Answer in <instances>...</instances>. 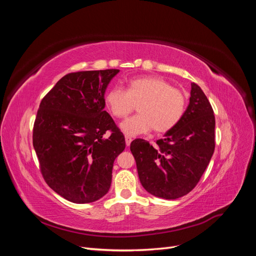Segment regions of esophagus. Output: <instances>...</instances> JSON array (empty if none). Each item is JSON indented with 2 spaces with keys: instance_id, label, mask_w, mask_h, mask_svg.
I'll return each mask as SVG.
<instances>
[{
  "instance_id": "34e87169",
  "label": "esophagus",
  "mask_w": 256,
  "mask_h": 256,
  "mask_svg": "<svg viewBox=\"0 0 256 256\" xmlns=\"http://www.w3.org/2000/svg\"><path fill=\"white\" fill-rule=\"evenodd\" d=\"M125 140H126V145H127V146H130V143H131V141H132V138H131L128 136H125Z\"/></svg>"
}]
</instances>
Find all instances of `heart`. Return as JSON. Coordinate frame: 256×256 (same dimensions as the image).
<instances>
[{"instance_id":"obj_1","label":"heart","mask_w":256,"mask_h":256,"mask_svg":"<svg viewBox=\"0 0 256 256\" xmlns=\"http://www.w3.org/2000/svg\"><path fill=\"white\" fill-rule=\"evenodd\" d=\"M106 102L115 118H126L138 106V115L124 120L120 127L128 136L157 134L173 129L182 118L187 104L184 92L159 76H141L128 83V90L113 86L108 90Z\"/></svg>"}]
</instances>
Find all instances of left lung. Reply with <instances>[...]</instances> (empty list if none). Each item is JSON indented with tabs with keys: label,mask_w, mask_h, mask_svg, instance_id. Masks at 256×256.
I'll list each match as a JSON object with an SVG mask.
<instances>
[{
	"label": "left lung",
	"mask_w": 256,
	"mask_h": 256,
	"mask_svg": "<svg viewBox=\"0 0 256 256\" xmlns=\"http://www.w3.org/2000/svg\"><path fill=\"white\" fill-rule=\"evenodd\" d=\"M190 102L182 120L152 147L131 142L138 174L144 189L166 200L182 198L196 187L214 150V115L206 95L191 83Z\"/></svg>",
	"instance_id": "8db88e82"
}]
</instances>
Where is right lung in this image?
Returning <instances> with one entry per match:
<instances>
[{
  "mask_svg": "<svg viewBox=\"0 0 256 256\" xmlns=\"http://www.w3.org/2000/svg\"><path fill=\"white\" fill-rule=\"evenodd\" d=\"M118 69L64 76L42 100L33 129V146L46 182L76 204L106 196L115 158L125 136L104 111L108 85Z\"/></svg>",
  "mask_w": 256,
  "mask_h": 256,
  "instance_id": "1",
  "label": "right lung"
}]
</instances>
